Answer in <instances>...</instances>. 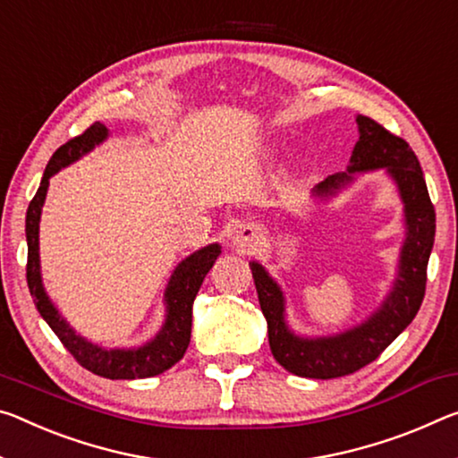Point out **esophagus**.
<instances>
[{
  "label": "esophagus",
  "mask_w": 458,
  "mask_h": 458,
  "mask_svg": "<svg viewBox=\"0 0 458 458\" xmlns=\"http://www.w3.org/2000/svg\"><path fill=\"white\" fill-rule=\"evenodd\" d=\"M259 242H260V232L257 226H252V224H241L234 238H232V246H234L241 255H249V252L257 250Z\"/></svg>",
  "instance_id": "esophagus-1"
}]
</instances>
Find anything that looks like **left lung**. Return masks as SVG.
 I'll return each mask as SVG.
<instances>
[{
  "mask_svg": "<svg viewBox=\"0 0 458 458\" xmlns=\"http://www.w3.org/2000/svg\"><path fill=\"white\" fill-rule=\"evenodd\" d=\"M359 140L344 173H334L311 190L316 201H328L351 187L357 175L386 171L403 203L405 236L397 273L386 300L360 324L328 336H303L287 322L285 293L271 273L250 260L259 303L268 328V346L281 367L297 377L334 379L373 362L416 318L426 292V267L434 246L437 214L428 195L422 166L403 138L387 132L367 115H357Z\"/></svg>",
  "mask_w": 458,
  "mask_h": 458,
  "instance_id": "left-lung-1",
  "label": "left lung"
}]
</instances>
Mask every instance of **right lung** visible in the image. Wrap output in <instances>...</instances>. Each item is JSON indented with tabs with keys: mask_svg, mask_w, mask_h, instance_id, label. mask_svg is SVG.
I'll return each mask as SVG.
<instances>
[{
	"mask_svg": "<svg viewBox=\"0 0 458 458\" xmlns=\"http://www.w3.org/2000/svg\"><path fill=\"white\" fill-rule=\"evenodd\" d=\"M110 138L107 130L101 122L89 126L81 136L72 138L67 144L50 157V161L42 175L40 187L36 191L26 212V242H28V267L26 279L30 295L34 297V306L40 311L53 332L59 336L64 348L77 359L87 371L96 373L106 379H147L165 373L175 362L183 359V354L191 340V310L193 300L209 268L214 267L216 259L220 257L222 246L214 242L203 246V249L191 252L175 267L171 273L169 283L165 287L163 303H165V320L161 330L147 343L130 346V348H106L91 343L81 336L72 326L61 316L59 308L50 300L45 283H42L40 271V216L45 206L50 177L56 175L64 166L77 163L79 158L89 155V152L104 144Z\"/></svg>",
	"mask_w": 458,
	"mask_h": 458,
	"instance_id": "obj_1",
	"label": "right lung"
}]
</instances>
